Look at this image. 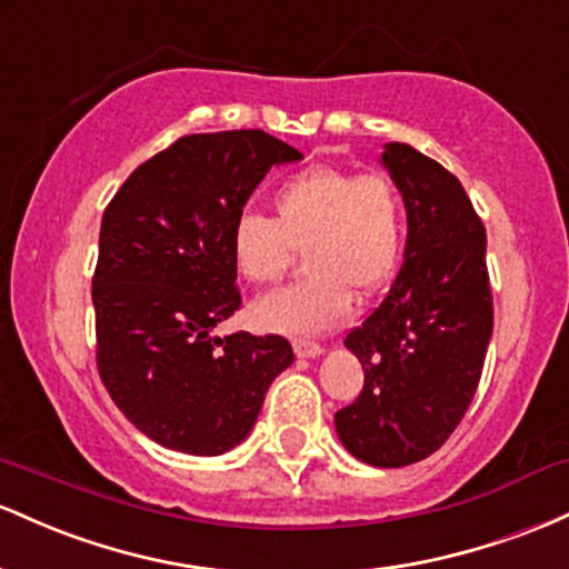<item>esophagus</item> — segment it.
<instances>
[{
	"label": "esophagus",
	"mask_w": 569,
	"mask_h": 569,
	"mask_svg": "<svg viewBox=\"0 0 569 569\" xmlns=\"http://www.w3.org/2000/svg\"><path fill=\"white\" fill-rule=\"evenodd\" d=\"M292 349H296L298 357H317V355H322V347H319L317 341H303V338H298V341L292 343Z\"/></svg>",
	"instance_id": "esophagus-1"
}]
</instances>
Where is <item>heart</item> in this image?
Instances as JSON below:
<instances>
[{"mask_svg":"<svg viewBox=\"0 0 569 569\" xmlns=\"http://www.w3.org/2000/svg\"><path fill=\"white\" fill-rule=\"evenodd\" d=\"M273 217L241 212L231 226L233 263L254 284L277 282L303 247L298 282L252 306L258 328L306 336L347 315L357 292L379 290L400 263L406 201L392 177L309 166L277 184Z\"/></svg>","mask_w":569,"mask_h":569,"instance_id":"obj_1","label":"heart"}]
</instances>
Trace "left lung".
Returning <instances> with one entry per match:
<instances>
[{"instance_id": "1", "label": "left lung", "mask_w": 569, "mask_h": 569, "mask_svg": "<svg viewBox=\"0 0 569 569\" xmlns=\"http://www.w3.org/2000/svg\"><path fill=\"white\" fill-rule=\"evenodd\" d=\"M381 161L406 201V260L343 341L362 362L366 385L336 411V430L362 462L403 468L438 451L462 422L495 306L487 231L462 182L411 144H387Z\"/></svg>"}]
</instances>
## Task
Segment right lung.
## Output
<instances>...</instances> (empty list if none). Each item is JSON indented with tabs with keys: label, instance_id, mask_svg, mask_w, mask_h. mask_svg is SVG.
<instances>
[{
	"label": "right lung",
	"instance_id": "add662e5",
	"mask_svg": "<svg viewBox=\"0 0 569 569\" xmlns=\"http://www.w3.org/2000/svg\"><path fill=\"white\" fill-rule=\"evenodd\" d=\"M296 147L260 129L188 133L133 169L101 217L96 368L126 419L166 449L217 457L250 436L296 360L282 336L212 328L241 309L231 226Z\"/></svg>",
	"mask_w": 569,
	"mask_h": 569
}]
</instances>
